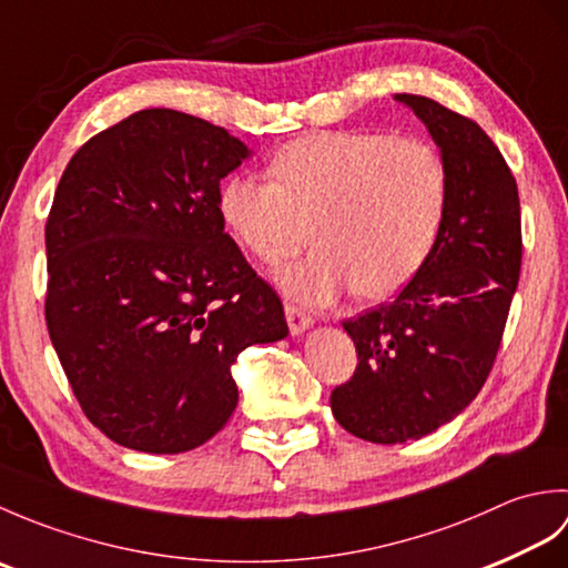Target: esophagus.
Returning <instances> with one entry per match:
<instances>
[{"instance_id":"obj_1","label":"esophagus","mask_w":568,"mask_h":568,"mask_svg":"<svg viewBox=\"0 0 568 568\" xmlns=\"http://www.w3.org/2000/svg\"><path fill=\"white\" fill-rule=\"evenodd\" d=\"M285 317H287V327H291L293 336H300L303 332H307L315 320H312L305 310H300L295 305H285Z\"/></svg>"}]
</instances>
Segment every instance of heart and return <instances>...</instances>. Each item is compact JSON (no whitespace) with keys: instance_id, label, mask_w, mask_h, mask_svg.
I'll use <instances>...</instances> for the list:
<instances>
[{"instance_id":"1","label":"heart","mask_w":568,"mask_h":568,"mask_svg":"<svg viewBox=\"0 0 568 568\" xmlns=\"http://www.w3.org/2000/svg\"><path fill=\"white\" fill-rule=\"evenodd\" d=\"M446 168L432 143L376 131H317L277 149L268 180L232 175L220 212L261 263L275 265L307 241L303 263L275 273L281 291L327 305L356 287L385 297L413 277L446 212Z\"/></svg>"}]
</instances>
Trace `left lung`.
Listing matches in <instances>:
<instances>
[{"label":"left lung","instance_id":"left-lung-1","mask_svg":"<svg viewBox=\"0 0 568 568\" xmlns=\"http://www.w3.org/2000/svg\"><path fill=\"white\" fill-rule=\"evenodd\" d=\"M439 149L446 212L427 261L393 303L346 320L358 366L334 388L336 422L373 444H403L462 415L484 388L523 263L520 197L508 163L470 119L395 94Z\"/></svg>","mask_w":568,"mask_h":568}]
</instances>
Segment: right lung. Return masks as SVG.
I'll use <instances>...</instances> for the list:
<instances>
[{
    "label": "right lung",
    "instance_id": "1",
    "mask_svg": "<svg viewBox=\"0 0 568 568\" xmlns=\"http://www.w3.org/2000/svg\"><path fill=\"white\" fill-rule=\"evenodd\" d=\"M226 129L141 110L72 155L45 224V324L82 413L126 449L180 454L239 403L251 344L287 336L281 297L224 234Z\"/></svg>",
    "mask_w": 568,
    "mask_h": 568
}]
</instances>
